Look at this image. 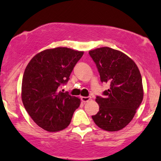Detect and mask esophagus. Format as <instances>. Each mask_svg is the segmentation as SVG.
<instances>
[{"instance_id":"34e87169","label":"esophagus","mask_w":161,"mask_h":161,"mask_svg":"<svg viewBox=\"0 0 161 161\" xmlns=\"http://www.w3.org/2000/svg\"><path fill=\"white\" fill-rule=\"evenodd\" d=\"M81 100L82 102H88V101L91 100V97H81Z\"/></svg>"}]
</instances>
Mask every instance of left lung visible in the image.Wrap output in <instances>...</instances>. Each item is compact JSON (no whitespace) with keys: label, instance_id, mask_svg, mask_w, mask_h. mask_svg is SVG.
I'll return each mask as SVG.
<instances>
[{"label":"left lung","instance_id":"8db88e82","mask_svg":"<svg viewBox=\"0 0 161 161\" xmlns=\"http://www.w3.org/2000/svg\"><path fill=\"white\" fill-rule=\"evenodd\" d=\"M88 53L95 63L101 82L110 85L103 97H96L99 111L92 119L104 130H120L130 123L143 100L141 73L136 63L117 50L104 47Z\"/></svg>","mask_w":161,"mask_h":161}]
</instances>
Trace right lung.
<instances>
[{"label":"right lung","mask_w":161,"mask_h":161,"mask_svg":"<svg viewBox=\"0 0 161 161\" xmlns=\"http://www.w3.org/2000/svg\"><path fill=\"white\" fill-rule=\"evenodd\" d=\"M83 51L67 47L47 49L37 53L28 64L22 82V101L38 126L58 132L69 125L80 99L62 92Z\"/></svg>","instance_id":"add662e5"}]
</instances>
